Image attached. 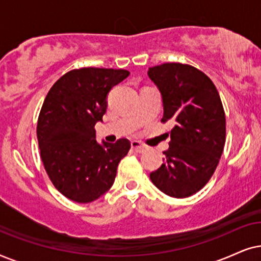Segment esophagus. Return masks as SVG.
Here are the masks:
<instances>
[{
    "mask_svg": "<svg viewBox=\"0 0 261 261\" xmlns=\"http://www.w3.org/2000/svg\"><path fill=\"white\" fill-rule=\"evenodd\" d=\"M131 148H133L134 150L137 151V152H144L145 149H147V147H145V145H143V144L141 143V142H138V141H133V142H131Z\"/></svg>",
    "mask_w": 261,
    "mask_h": 261,
    "instance_id": "obj_1",
    "label": "esophagus"
}]
</instances>
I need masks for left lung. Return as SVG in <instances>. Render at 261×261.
I'll list each match as a JSON object with an SVG mask.
<instances>
[{"label": "left lung", "instance_id": "left-lung-1", "mask_svg": "<svg viewBox=\"0 0 261 261\" xmlns=\"http://www.w3.org/2000/svg\"><path fill=\"white\" fill-rule=\"evenodd\" d=\"M148 76L162 95V123H173L168 150L150 180L167 196L186 198L203 189L220 162L225 114L216 87L189 64L165 63Z\"/></svg>", "mask_w": 261, "mask_h": 261}]
</instances>
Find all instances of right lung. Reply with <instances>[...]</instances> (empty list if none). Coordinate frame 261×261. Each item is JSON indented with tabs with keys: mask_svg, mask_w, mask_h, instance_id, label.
<instances>
[{
	"mask_svg": "<svg viewBox=\"0 0 261 261\" xmlns=\"http://www.w3.org/2000/svg\"><path fill=\"white\" fill-rule=\"evenodd\" d=\"M130 75L123 69L81 68L62 76L44 100L37 125L40 158L60 192L77 203H90L112 187L130 141L95 140L107 94Z\"/></svg>",
	"mask_w": 261,
	"mask_h": 261,
	"instance_id": "add662e5",
	"label": "right lung"
}]
</instances>
